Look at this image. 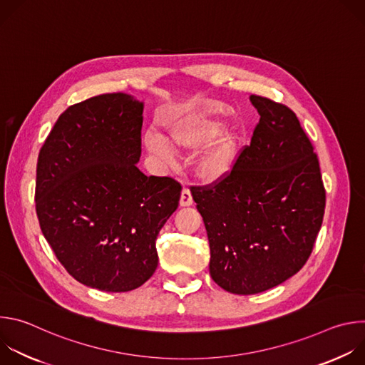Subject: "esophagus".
<instances>
[{"mask_svg": "<svg viewBox=\"0 0 365 365\" xmlns=\"http://www.w3.org/2000/svg\"><path fill=\"white\" fill-rule=\"evenodd\" d=\"M192 203H193V199H192L190 190L187 187H183L180 195V206H190Z\"/></svg>", "mask_w": 365, "mask_h": 365, "instance_id": "1", "label": "esophagus"}]
</instances>
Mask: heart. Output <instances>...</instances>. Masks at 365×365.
Instances as JSON below:
<instances>
[{"label": "heart", "instance_id": "b5f03b06", "mask_svg": "<svg viewBox=\"0 0 365 365\" xmlns=\"http://www.w3.org/2000/svg\"><path fill=\"white\" fill-rule=\"evenodd\" d=\"M168 138L175 150L193 153L196 175L205 182H218L234 168L240 154V131L234 125L224 127L218 113L202 111L183 115L168 127ZM147 150L168 165L175 163V153L168 141L154 130L144 135Z\"/></svg>", "mask_w": 365, "mask_h": 365}]
</instances>
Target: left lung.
<instances>
[{
  "mask_svg": "<svg viewBox=\"0 0 365 365\" xmlns=\"http://www.w3.org/2000/svg\"><path fill=\"white\" fill-rule=\"evenodd\" d=\"M259 114L251 144L221 182L193 187L211 248L210 273L224 290L255 294L307 262L325 212L314 147L283 103L251 95Z\"/></svg>",
  "mask_w": 365,
  "mask_h": 365,
  "instance_id": "1",
  "label": "left lung"
}]
</instances>
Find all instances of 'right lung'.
Here are the masks:
<instances>
[{"label": "right lung", "instance_id": "right-lung-1", "mask_svg": "<svg viewBox=\"0 0 365 365\" xmlns=\"http://www.w3.org/2000/svg\"><path fill=\"white\" fill-rule=\"evenodd\" d=\"M143 110L123 92L75 103L38 153L41 232L73 279L103 292H130L153 276L155 238L180 199L175 179L137 168Z\"/></svg>", "mask_w": 365, "mask_h": 365}]
</instances>
